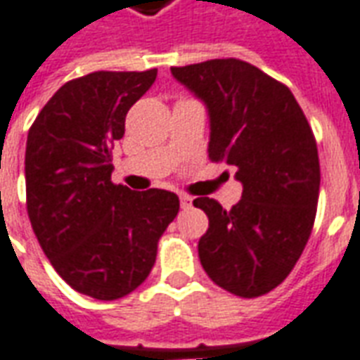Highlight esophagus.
<instances>
[{
  "mask_svg": "<svg viewBox=\"0 0 360 360\" xmlns=\"http://www.w3.org/2000/svg\"><path fill=\"white\" fill-rule=\"evenodd\" d=\"M180 205H182V209H190L193 205V198H190V195H180Z\"/></svg>",
  "mask_w": 360,
  "mask_h": 360,
  "instance_id": "obj_1",
  "label": "esophagus"
}]
</instances>
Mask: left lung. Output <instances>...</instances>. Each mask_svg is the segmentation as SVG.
<instances>
[{
  "instance_id": "1",
  "label": "left lung",
  "mask_w": 360,
  "mask_h": 360,
  "mask_svg": "<svg viewBox=\"0 0 360 360\" xmlns=\"http://www.w3.org/2000/svg\"><path fill=\"white\" fill-rule=\"evenodd\" d=\"M172 76L203 101L209 159L226 161L241 182L232 209L198 198L209 217L199 261L212 282L240 297L282 284L313 230L320 188L316 141L288 86L240 59L172 67Z\"/></svg>"
}]
</instances>
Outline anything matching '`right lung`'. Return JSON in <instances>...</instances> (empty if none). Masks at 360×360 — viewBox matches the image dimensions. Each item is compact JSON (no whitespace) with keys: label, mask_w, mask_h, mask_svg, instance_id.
Returning <instances> with one entry per match:
<instances>
[{"label":"right lung","mask_w":360,"mask_h":360,"mask_svg":"<svg viewBox=\"0 0 360 360\" xmlns=\"http://www.w3.org/2000/svg\"><path fill=\"white\" fill-rule=\"evenodd\" d=\"M157 69L99 70L70 80L28 132L26 209L46 257L78 293L120 299L149 276L157 241L180 209L176 193L111 182L112 143Z\"/></svg>","instance_id":"1"}]
</instances>
